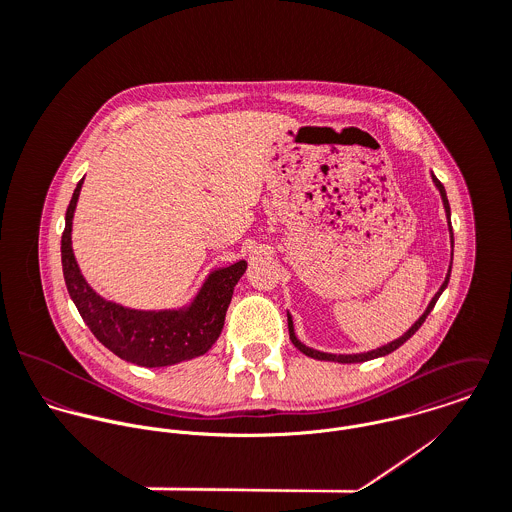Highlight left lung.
Returning <instances> with one entry per match:
<instances>
[{
    "label": "left lung",
    "instance_id": "8db88e82",
    "mask_svg": "<svg viewBox=\"0 0 512 512\" xmlns=\"http://www.w3.org/2000/svg\"><path fill=\"white\" fill-rule=\"evenodd\" d=\"M432 181H434V185L438 187L439 195H441V203H443V209H445V217H447V224H449V238H451V246H453V232H451V211H449V201H447V195H445V189H443V185L439 183L438 177L432 173ZM451 260H453V250H451ZM449 276H451V262H449V270H447V276H445V280H443V284H441V288H439L438 293L432 297V301L428 303V307H426V311L420 315V319L402 335V337H398V339H394V341H390V343H386V345H382V347H378V349H372V351H366V353H357V355H333V353H323V351H317V349H311V347H305L299 339H297V335H295V329H293V321L292 315L288 313V327H290V339H292L293 345L303 353V355H307V357H311V359H317V361H331V363H343V365H347V363H365V361H372V359H378V357H384V355H390L392 351H396L398 347H402L420 327H422V323L426 321V317L430 315V311L434 309V305H436V301L439 299V295L443 293V290L447 288V282H449Z\"/></svg>",
    "mask_w": 512,
    "mask_h": 512
}]
</instances>
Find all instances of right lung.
<instances>
[{"instance_id": "add662e5", "label": "right lung", "mask_w": 512, "mask_h": 512, "mask_svg": "<svg viewBox=\"0 0 512 512\" xmlns=\"http://www.w3.org/2000/svg\"><path fill=\"white\" fill-rule=\"evenodd\" d=\"M82 181L84 177L65 215L61 260L67 290L84 323L106 349L134 365L171 366L205 355L219 339L234 286L246 272V260L213 270L193 301L179 309L146 311L108 301L88 286L74 258L71 232Z\"/></svg>"}]
</instances>
